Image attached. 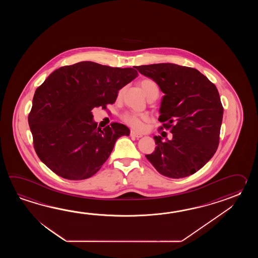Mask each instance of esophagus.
Returning <instances> with one entry per match:
<instances>
[{"instance_id":"obj_1","label":"esophagus","mask_w":258,"mask_h":258,"mask_svg":"<svg viewBox=\"0 0 258 258\" xmlns=\"http://www.w3.org/2000/svg\"><path fill=\"white\" fill-rule=\"evenodd\" d=\"M130 136H131L132 137H136V138H140V137H143V135H141V134H138V133L135 131H131V133H130Z\"/></svg>"}]
</instances>
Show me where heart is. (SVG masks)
I'll use <instances>...</instances> for the list:
<instances>
[{"instance_id": "b5f03b06", "label": "heart", "mask_w": 258, "mask_h": 258, "mask_svg": "<svg viewBox=\"0 0 258 258\" xmlns=\"http://www.w3.org/2000/svg\"><path fill=\"white\" fill-rule=\"evenodd\" d=\"M139 86L142 88L143 92L147 96V98H149L154 94H159V88L157 84L151 79H143L139 82ZM121 119L127 125H129L137 131H141L144 128V122L149 120L147 114H139L135 112H126L122 115Z\"/></svg>"}]
</instances>
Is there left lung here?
<instances>
[{
  "mask_svg": "<svg viewBox=\"0 0 258 258\" xmlns=\"http://www.w3.org/2000/svg\"><path fill=\"white\" fill-rule=\"evenodd\" d=\"M136 68L164 93L159 121L172 134V138L165 141L154 137L157 147L146 158L169 178L192 175L207 164L219 147L223 107L218 89L191 67L168 62Z\"/></svg>",
  "mask_w": 258,
  "mask_h": 258,
  "instance_id": "1",
  "label": "left lung"
}]
</instances>
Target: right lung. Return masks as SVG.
I'll return each instance as SVG.
<instances>
[{
  "label": "right lung",
  "instance_id": "obj_1",
  "mask_svg": "<svg viewBox=\"0 0 258 258\" xmlns=\"http://www.w3.org/2000/svg\"><path fill=\"white\" fill-rule=\"evenodd\" d=\"M134 68L80 61L49 75L34 95L28 123L34 148L48 168L67 180H85L99 171L116 140L130 130L113 122L103 129L92 110L115 102L118 91L137 77Z\"/></svg>",
  "mask_w": 258,
  "mask_h": 258
}]
</instances>
